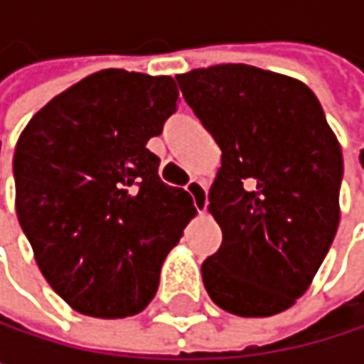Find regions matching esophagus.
<instances>
[{
	"label": "esophagus",
	"instance_id": "34e87169",
	"mask_svg": "<svg viewBox=\"0 0 364 364\" xmlns=\"http://www.w3.org/2000/svg\"><path fill=\"white\" fill-rule=\"evenodd\" d=\"M185 191L191 196L193 206L198 208V213H204L206 210V204H208V193H206L204 183L198 181V179H191V181L185 185Z\"/></svg>",
	"mask_w": 364,
	"mask_h": 364
}]
</instances>
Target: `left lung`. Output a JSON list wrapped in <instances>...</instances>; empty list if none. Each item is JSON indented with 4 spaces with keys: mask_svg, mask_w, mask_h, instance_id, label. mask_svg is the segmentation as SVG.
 I'll list each match as a JSON object with an SVG mask.
<instances>
[{
    "mask_svg": "<svg viewBox=\"0 0 364 364\" xmlns=\"http://www.w3.org/2000/svg\"><path fill=\"white\" fill-rule=\"evenodd\" d=\"M185 103L221 147L208 210L223 232L202 263L210 299L272 316L316 276L339 225L341 147L314 92L251 65L177 75Z\"/></svg>",
    "mask_w": 364,
    "mask_h": 364,
    "instance_id": "1",
    "label": "left lung"
}]
</instances>
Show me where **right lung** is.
Here are the masks:
<instances>
[{"instance_id":"add662e5","label":"right lung","mask_w":364,"mask_h":364,"mask_svg":"<svg viewBox=\"0 0 364 364\" xmlns=\"http://www.w3.org/2000/svg\"><path fill=\"white\" fill-rule=\"evenodd\" d=\"M177 99L173 77L105 69L52 99L18 139V223L43 278L86 316L139 314L196 213L145 147Z\"/></svg>"}]
</instances>
